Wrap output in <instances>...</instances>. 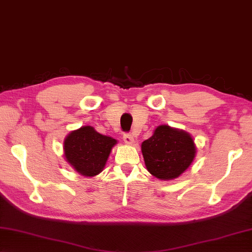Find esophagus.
Wrapping results in <instances>:
<instances>
[{
  "label": "esophagus",
  "instance_id": "1",
  "mask_svg": "<svg viewBox=\"0 0 252 252\" xmlns=\"http://www.w3.org/2000/svg\"><path fill=\"white\" fill-rule=\"evenodd\" d=\"M123 141H125L126 144H127V145L134 144V137H133L131 134H125V135H123Z\"/></svg>",
  "mask_w": 252,
  "mask_h": 252
}]
</instances>
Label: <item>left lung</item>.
Masks as SVG:
<instances>
[{
	"mask_svg": "<svg viewBox=\"0 0 252 252\" xmlns=\"http://www.w3.org/2000/svg\"><path fill=\"white\" fill-rule=\"evenodd\" d=\"M145 167L159 180H172L189 168L196 155L193 137L169 126H158L141 144Z\"/></svg>",
	"mask_w": 252,
	"mask_h": 252,
	"instance_id": "left-lung-1",
	"label": "left lung"
}]
</instances>
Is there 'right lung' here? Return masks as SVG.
Returning a JSON list of instances; mask_svg holds the SVG:
<instances>
[{
	"instance_id": "right-lung-1",
	"label": "right lung",
	"mask_w": 252,
	"mask_h": 252,
	"mask_svg": "<svg viewBox=\"0 0 252 252\" xmlns=\"http://www.w3.org/2000/svg\"><path fill=\"white\" fill-rule=\"evenodd\" d=\"M118 143L113 137L102 135L92 126L71 131L63 141V156L72 168L84 177L99 175Z\"/></svg>"
}]
</instances>
